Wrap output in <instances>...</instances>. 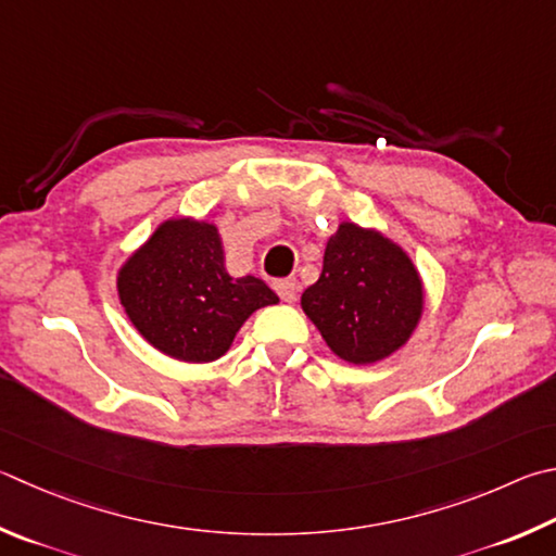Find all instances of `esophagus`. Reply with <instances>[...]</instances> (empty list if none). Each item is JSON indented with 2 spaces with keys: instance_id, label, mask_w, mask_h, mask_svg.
Listing matches in <instances>:
<instances>
[{
  "instance_id": "esophagus-1",
  "label": "esophagus",
  "mask_w": 556,
  "mask_h": 556,
  "mask_svg": "<svg viewBox=\"0 0 556 556\" xmlns=\"http://www.w3.org/2000/svg\"><path fill=\"white\" fill-rule=\"evenodd\" d=\"M275 291L281 296V301H287V304H291V301H296L299 285H296L294 279H279V281H275Z\"/></svg>"
}]
</instances>
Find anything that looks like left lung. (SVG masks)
I'll return each instance as SVG.
<instances>
[{"label":"left lung","mask_w":556,"mask_h":556,"mask_svg":"<svg viewBox=\"0 0 556 556\" xmlns=\"http://www.w3.org/2000/svg\"><path fill=\"white\" fill-rule=\"evenodd\" d=\"M422 279L406 250L375 228L340 224L301 308L350 365H375L403 348L422 316Z\"/></svg>","instance_id":"left-lung-1"}]
</instances>
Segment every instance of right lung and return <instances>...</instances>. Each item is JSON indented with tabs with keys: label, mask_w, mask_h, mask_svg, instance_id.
Instances as JSON below:
<instances>
[{
	"label": "right lung",
	"mask_w": 556,
	"mask_h": 556,
	"mask_svg": "<svg viewBox=\"0 0 556 556\" xmlns=\"http://www.w3.org/2000/svg\"><path fill=\"white\" fill-rule=\"evenodd\" d=\"M121 306L163 355L204 365L224 357L240 326L279 296L257 277H230L218 228L169 218L118 269Z\"/></svg>",
	"instance_id": "obj_1"
}]
</instances>
